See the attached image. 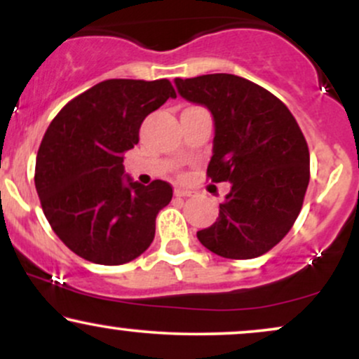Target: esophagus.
<instances>
[{"instance_id":"1","label":"esophagus","mask_w":359,"mask_h":359,"mask_svg":"<svg viewBox=\"0 0 359 359\" xmlns=\"http://www.w3.org/2000/svg\"><path fill=\"white\" fill-rule=\"evenodd\" d=\"M174 194L177 197H189L191 196V191H189V189H182V187H175V191H174Z\"/></svg>"}]
</instances>
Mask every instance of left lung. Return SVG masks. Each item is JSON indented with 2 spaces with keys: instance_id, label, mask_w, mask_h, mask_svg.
Instances as JSON below:
<instances>
[{
  "instance_id": "8db88e82",
  "label": "left lung",
  "mask_w": 359,
  "mask_h": 359,
  "mask_svg": "<svg viewBox=\"0 0 359 359\" xmlns=\"http://www.w3.org/2000/svg\"><path fill=\"white\" fill-rule=\"evenodd\" d=\"M184 100L214 118L208 177L229 182L219 217L197 238L212 253L257 258L285 238L304 204L309 147L295 118L277 96L233 74L175 79Z\"/></svg>"
}]
</instances>
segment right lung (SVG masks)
<instances>
[{
    "mask_svg": "<svg viewBox=\"0 0 359 359\" xmlns=\"http://www.w3.org/2000/svg\"><path fill=\"white\" fill-rule=\"evenodd\" d=\"M168 97V79H108L59 111L35 162V187L53 233L69 250L97 265H123L151 245L155 219L172 201V185L123 177L125 151L140 126Z\"/></svg>",
    "mask_w": 359,
    "mask_h": 359,
    "instance_id": "obj_1",
    "label": "right lung"
}]
</instances>
